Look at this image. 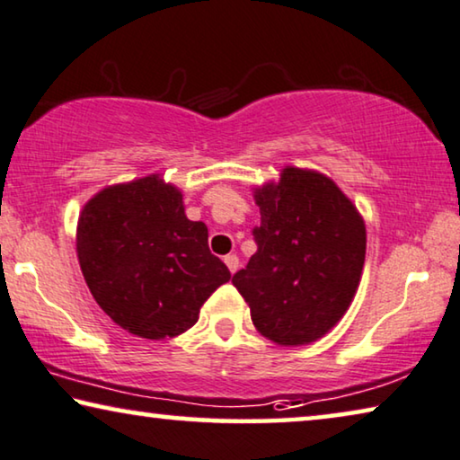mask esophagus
Instances as JSON below:
<instances>
[{
    "label": "esophagus",
    "mask_w": 460,
    "mask_h": 460,
    "mask_svg": "<svg viewBox=\"0 0 460 460\" xmlns=\"http://www.w3.org/2000/svg\"><path fill=\"white\" fill-rule=\"evenodd\" d=\"M225 264H227V269H229L231 272H237V269H239V258H237V253H227V256H225Z\"/></svg>",
    "instance_id": "obj_1"
}]
</instances>
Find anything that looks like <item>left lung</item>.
I'll return each mask as SVG.
<instances>
[{
	"label": "left lung",
	"instance_id": "8db88e82",
	"mask_svg": "<svg viewBox=\"0 0 460 460\" xmlns=\"http://www.w3.org/2000/svg\"><path fill=\"white\" fill-rule=\"evenodd\" d=\"M258 250L231 283L252 322L279 345H305L342 318L366 260V225L328 177L287 167L256 191Z\"/></svg>",
	"mask_w": 460,
	"mask_h": 460
}]
</instances>
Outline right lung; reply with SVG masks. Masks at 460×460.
I'll use <instances>...</instances> for the list:
<instances>
[{"instance_id": "1", "label": "right lung", "mask_w": 460, "mask_h": 460, "mask_svg": "<svg viewBox=\"0 0 460 460\" xmlns=\"http://www.w3.org/2000/svg\"><path fill=\"white\" fill-rule=\"evenodd\" d=\"M78 260L102 312L142 339L186 332L231 279L208 250L207 225L190 221L180 190L156 175L102 190L86 204Z\"/></svg>"}]
</instances>
